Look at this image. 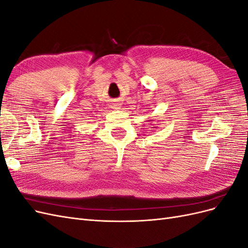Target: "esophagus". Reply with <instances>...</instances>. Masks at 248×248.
Listing matches in <instances>:
<instances>
[{
	"mask_svg": "<svg viewBox=\"0 0 248 248\" xmlns=\"http://www.w3.org/2000/svg\"><path fill=\"white\" fill-rule=\"evenodd\" d=\"M120 107H121V104H120V103H114V107H112V108H120Z\"/></svg>",
	"mask_w": 248,
	"mask_h": 248,
	"instance_id": "34e87169",
	"label": "esophagus"
}]
</instances>
